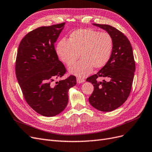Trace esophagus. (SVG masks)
I'll use <instances>...</instances> for the list:
<instances>
[{
    "label": "esophagus",
    "mask_w": 152,
    "mask_h": 152,
    "mask_svg": "<svg viewBox=\"0 0 152 152\" xmlns=\"http://www.w3.org/2000/svg\"><path fill=\"white\" fill-rule=\"evenodd\" d=\"M77 81L78 83H82L83 82H85V79H83V78H81V77H77Z\"/></svg>",
    "instance_id": "obj_1"
}]
</instances>
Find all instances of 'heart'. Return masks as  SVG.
I'll list each match as a JSON object with an SVG mask.
<instances>
[{"instance_id":"obj_1","label":"heart","mask_w":152,"mask_h":152,"mask_svg":"<svg viewBox=\"0 0 152 152\" xmlns=\"http://www.w3.org/2000/svg\"><path fill=\"white\" fill-rule=\"evenodd\" d=\"M114 47L112 36L93 29H79L70 34L67 41H60L56 46V53L60 59L70 66L79 58L81 60L70 68L72 74L86 77L93 68L101 69L111 58Z\"/></svg>"}]
</instances>
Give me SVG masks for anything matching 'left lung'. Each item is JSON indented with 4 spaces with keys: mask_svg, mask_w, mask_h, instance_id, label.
Segmentation results:
<instances>
[{
    "mask_svg": "<svg viewBox=\"0 0 152 152\" xmlns=\"http://www.w3.org/2000/svg\"><path fill=\"white\" fill-rule=\"evenodd\" d=\"M93 24L106 30L112 36L114 47L107 64L86 79L94 87L88 101L99 111H112L127 100L132 90L135 71L133 48L126 36L116 28L107 24ZM99 77H107L109 80L99 82Z\"/></svg>",
    "mask_w": 152,
    "mask_h": 152,
    "instance_id": "8db88e82",
    "label": "left lung"
}]
</instances>
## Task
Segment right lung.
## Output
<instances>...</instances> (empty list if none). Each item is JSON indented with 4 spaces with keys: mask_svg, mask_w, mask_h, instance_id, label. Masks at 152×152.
Returning a JSON list of instances; mask_svg holds the SVG:
<instances>
[{
    "mask_svg": "<svg viewBox=\"0 0 152 152\" xmlns=\"http://www.w3.org/2000/svg\"><path fill=\"white\" fill-rule=\"evenodd\" d=\"M65 24L41 26L30 31L18 50L15 75L24 99L36 113L46 117L64 111L69 102V88L77 83L72 75L54 82L66 72L54 46Z\"/></svg>",
    "mask_w": 152,
    "mask_h": 152,
    "instance_id": "obj_1",
    "label": "right lung"
}]
</instances>
